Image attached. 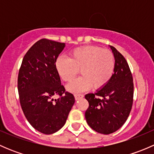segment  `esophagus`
I'll return each instance as SVG.
<instances>
[{
  "instance_id": "34e87169",
  "label": "esophagus",
  "mask_w": 154,
  "mask_h": 154,
  "mask_svg": "<svg viewBox=\"0 0 154 154\" xmlns=\"http://www.w3.org/2000/svg\"><path fill=\"white\" fill-rule=\"evenodd\" d=\"M74 97H75V100H77L80 98H83V95L81 94H74Z\"/></svg>"
}]
</instances>
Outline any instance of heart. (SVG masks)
Here are the masks:
<instances>
[{"mask_svg": "<svg viewBox=\"0 0 154 154\" xmlns=\"http://www.w3.org/2000/svg\"><path fill=\"white\" fill-rule=\"evenodd\" d=\"M69 55V58L60 56L55 62L57 73L64 82H71L80 70L82 76L68 85V91L82 92L91 86L99 89L111 80L116 67V59L109 50L86 45L72 50Z\"/></svg>", "mask_w": 154, "mask_h": 154, "instance_id": "obj_1", "label": "heart"}]
</instances>
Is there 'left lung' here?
Listing matches in <instances>:
<instances>
[{
    "label": "left lung",
    "instance_id": "8db88e82",
    "mask_svg": "<svg viewBox=\"0 0 154 154\" xmlns=\"http://www.w3.org/2000/svg\"><path fill=\"white\" fill-rule=\"evenodd\" d=\"M116 59L111 80L95 93L85 95L88 107L85 117L88 126L101 134H110L125 123L133 102V80L124 56L110 46Z\"/></svg>",
    "mask_w": 154,
    "mask_h": 154
}]
</instances>
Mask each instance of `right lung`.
Listing matches in <instances>:
<instances>
[{
    "label": "right lung",
    "instance_id": "1",
    "mask_svg": "<svg viewBox=\"0 0 154 154\" xmlns=\"http://www.w3.org/2000/svg\"><path fill=\"white\" fill-rule=\"evenodd\" d=\"M66 44L42 38L23 58L18 77L20 103L26 119L33 128L52 134L66 124L75 102L66 91L55 67L59 54ZM58 95L54 101L52 96Z\"/></svg>",
    "mask_w": 154,
    "mask_h": 154
}]
</instances>
